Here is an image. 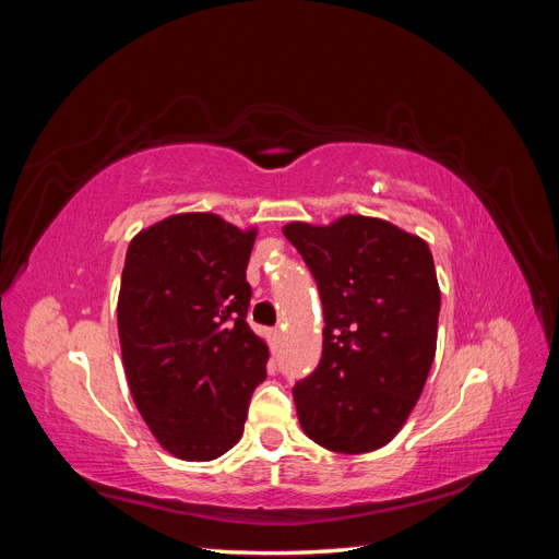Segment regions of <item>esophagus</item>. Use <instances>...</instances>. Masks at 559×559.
Listing matches in <instances>:
<instances>
[{
	"label": "esophagus",
	"mask_w": 559,
	"mask_h": 559,
	"mask_svg": "<svg viewBox=\"0 0 559 559\" xmlns=\"http://www.w3.org/2000/svg\"><path fill=\"white\" fill-rule=\"evenodd\" d=\"M270 335H273V341L277 343L280 337H282V329H273V331H270Z\"/></svg>",
	"instance_id": "esophagus-1"
}]
</instances>
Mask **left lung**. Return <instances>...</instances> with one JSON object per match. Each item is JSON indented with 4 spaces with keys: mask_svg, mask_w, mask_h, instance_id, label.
I'll list each match as a JSON object with an SVG mask.
<instances>
[{
    "mask_svg": "<svg viewBox=\"0 0 559 559\" xmlns=\"http://www.w3.org/2000/svg\"><path fill=\"white\" fill-rule=\"evenodd\" d=\"M324 306L319 366L296 382L300 427L321 448L361 454L386 445L425 389L441 289L429 245L382 218L286 224Z\"/></svg>",
    "mask_w": 559,
    "mask_h": 559,
    "instance_id": "1",
    "label": "left lung"
}]
</instances>
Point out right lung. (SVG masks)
<instances>
[{
    "instance_id": "1",
    "label": "right lung",
    "mask_w": 559,
    "mask_h": 559,
    "mask_svg": "<svg viewBox=\"0 0 559 559\" xmlns=\"http://www.w3.org/2000/svg\"><path fill=\"white\" fill-rule=\"evenodd\" d=\"M257 230L175 214L134 235L118 294L126 378L156 441L210 462L242 438L267 347L247 324Z\"/></svg>"
}]
</instances>
